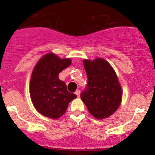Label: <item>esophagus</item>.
<instances>
[{
  "label": "esophagus",
  "instance_id": "34e87169",
  "mask_svg": "<svg viewBox=\"0 0 155 155\" xmlns=\"http://www.w3.org/2000/svg\"><path fill=\"white\" fill-rule=\"evenodd\" d=\"M75 94H76L77 95V97H79V95H80V91H79V90H76V92H75Z\"/></svg>",
  "mask_w": 155,
  "mask_h": 155
}]
</instances>
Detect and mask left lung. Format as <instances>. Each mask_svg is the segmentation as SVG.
<instances>
[{
    "label": "left lung",
    "instance_id": "1",
    "mask_svg": "<svg viewBox=\"0 0 155 155\" xmlns=\"http://www.w3.org/2000/svg\"><path fill=\"white\" fill-rule=\"evenodd\" d=\"M87 83L81 93L89 112L97 119L110 116L121 101V87L111 65L102 58L84 60Z\"/></svg>",
    "mask_w": 155,
    "mask_h": 155
}]
</instances>
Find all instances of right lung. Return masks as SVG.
Wrapping results in <instances>:
<instances>
[{"label": "right lung", "mask_w": 155, "mask_h": 155, "mask_svg": "<svg viewBox=\"0 0 155 155\" xmlns=\"http://www.w3.org/2000/svg\"><path fill=\"white\" fill-rule=\"evenodd\" d=\"M71 64L70 59H60L53 53L40 58L36 64L30 82V95L34 107L40 114L58 118L64 114L69 103L76 97L67 89L58 75Z\"/></svg>", "instance_id": "add662e5"}]
</instances>
